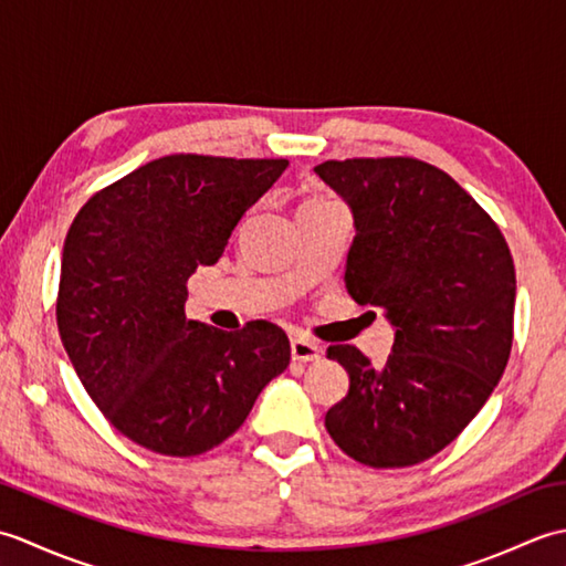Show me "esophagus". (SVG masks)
Masks as SVG:
<instances>
[{
    "label": "esophagus",
    "instance_id": "34e87169",
    "mask_svg": "<svg viewBox=\"0 0 566 566\" xmlns=\"http://www.w3.org/2000/svg\"><path fill=\"white\" fill-rule=\"evenodd\" d=\"M292 357L298 359V363H311V359H318L321 357V345L302 338V335H294L292 338Z\"/></svg>",
    "mask_w": 566,
    "mask_h": 566
}]
</instances>
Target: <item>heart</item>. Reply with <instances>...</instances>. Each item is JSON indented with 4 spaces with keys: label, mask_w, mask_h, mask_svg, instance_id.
<instances>
[{
    "label": "heart",
    "mask_w": 566,
    "mask_h": 566,
    "mask_svg": "<svg viewBox=\"0 0 566 566\" xmlns=\"http://www.w3.org/2000/svg\"><path fill=\"white\" fill-rule=\"evenodd\" d=\"M308 201H326V199H321V197H316V199H308Z\"/></svg>",
    "instance_id": "1"
}]
</instances>
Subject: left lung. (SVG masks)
<instances>
[{"instance_id":"obj_1","label":"left lung","mask_w":566,"mask_h":566,"mask_svg":"<svg viewBox=\"0 0 566 566\" xmlns=\"http://www.w3.org/2000/svg\"><path fill=\"white\" fill-rule=\"evenodd\" d=\"M316 172L355 216L347 294L381 306L396 328L377 369L355 345L328 347L350 375V389L326 413V428L367 467L426 462L482 411L509 365V243L496 221L430 163L350 158L321 163Z\"/></svg>"}]
</instances>
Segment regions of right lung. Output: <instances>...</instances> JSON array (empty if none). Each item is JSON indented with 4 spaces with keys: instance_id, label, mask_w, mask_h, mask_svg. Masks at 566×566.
I'll return each instance as SVG.
<instances>
[{
    "instance_id": "add662e5",
    "label": "right lung",
    "mask_w": 566,
    "mask_h": 566,
    "mask_svg": "<svg viewBox=\"0 0 566 566\" xmlns=\"http://www.w3.org/2000/svg\"><path fill=\"white\" fill-rule=\"evenodd\" d=\"M286 165L165 155L99 189L72 221L55 304L60 338L104 418L140 448L209 452L290 365V338L270 321L226 333L185 316L189 276L219 262Z\"/></svg>"
}]
</instances>
